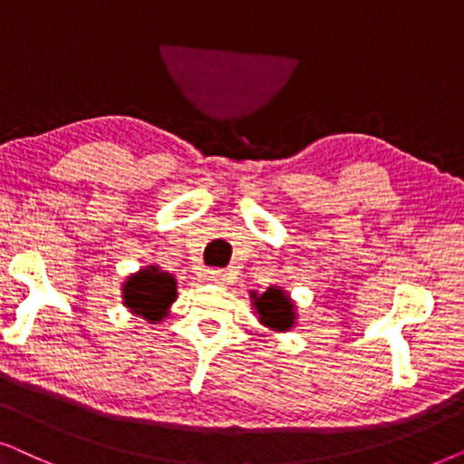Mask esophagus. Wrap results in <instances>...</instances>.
<instances>
[{
    "mask_svg": "<svg viewBox=\"0 0 464 464\" xmlns=\"http://www.w3.org/2000/svg\"><path fill=\"white\" fill-rule=\"evenodd\" d=\"M208 277L212 282H216V284H225V282H228V274L225 269H209L208 271Z\"/></svg>",
    "mask_w": 464,
    "mask_h": 464,
    "instance_id": "obj_1",
    "label": "esophagus"
}]
</instances>
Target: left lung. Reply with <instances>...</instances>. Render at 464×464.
<instances>
[{
    "label": "left lung",
    "mask_w": 464,
    "mask_h": 464,
    "mask_svg": "<svg viewBox=\"0 0 464 464\" xmlns=\"http://www.w3.org/2000/svg\"><path fill=\"white\" fill-rule=\"evenodd\" d=\"M252 299H255L258 318H261L267 326H271V329L286 331L293 326V304H290V299L280 288L271 286L267 293L252 296Z\"/></svg>",
    "instance_id": "1"
}]
</instances>
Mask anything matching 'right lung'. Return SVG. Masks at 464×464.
I'll list each match as a JSON object with an SVG mask.
<instances>
[{
	"label": "right lung",
	"instance_id": "right-lung-1",
	"mask_svg": "<svg viewBox=\"0 0 464 464\" xmlns=\"http://www.w3.org/2000/svg\"><path fill=\"white\" fill-rule=\"evenodd\" d=\"M176 299V280L157 267L131 276L125 284V305L150 323H159Z\"/></svg>",
	"mask_w": 464,
	"mask_h": 464
}]
</instances>
